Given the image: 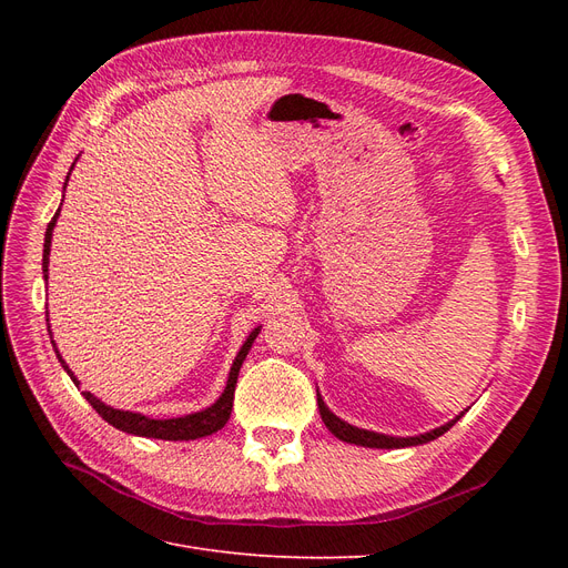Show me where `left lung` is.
<instances>
[{
  "label": "left lung",
  "mask_w": 568,
  "mask_h": 568,
  "mask_svg": "<svg viewBox=\"0 0 568 568\" xmlns=\"http://www.w3.org/2000/svg\"><path fill=\"white\" fill-rule=\"evenodd\" d=\"M317 407H320V415L324 426L329 428V432L343 440V443H353V445H363V448H382V450H398V448H412V445H424L428 440H436L438 436H443L445 432H450V428L464 417V412H469V407L459 412L455 419H450L448 424H443L438 428H432V432L419 434V436H386V434H376V432H367V428H359L353 426L348 422H343L341 417H336L334 412L326 407L324 398L317 390Z\"/></svg>",
  "instance_id": "8db88e82"
}]
</instances>
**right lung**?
Instances as JSON below:
<instances>
[{"label": "right lung", "mask_w": 568, "mask_h": 568, "mask_svg": "<svg viewBox=\"0 0 568 568\" xmlns=\"http://www.w3.org/2000/svg\"><path fill=\"white\" fill-rule=\"evenodd\" d=\"M78 161V159H75ZM75 168V163L71 165V170ZM68 178H71V173H68ZM68 178H65V184H68ZM65 189V186H63ZM61 209L57 211V215L51 217V222L47 225V234H44V253H42V274L44 280H49V251H51V232H54L57 227V217H59ZM47 324H49V313H47ZM51 334V332H49ZM261 334V326H255V329L248 334V338L244 341V346L239 348L234 363L230 367V376H227V386L225 390H222L220 398L211 405L205 407L201 412H192V415H184V417H173V419H151L146 415H142V412H130V409H115L106 403H101L94 393L90 390H82L84 398H88V403L99 412L101 419H106L111 426L120 428V432L125 434H132V436H144V438H161V440H196V438H203V436H211L215 432H220L222 426L227 424L230 415H232V403H234V386H236V379H239V369H242L244 359L253 346L255 336ZM51 343H54V338H51ZM54 351H57V357L61 367L68 372V376H71L73 384L78 386V376L71 372V367L65 365V359L61 357L57 343H54Z\"/></svg>", "instance_id": "right-lung-1"}]
</instances>
